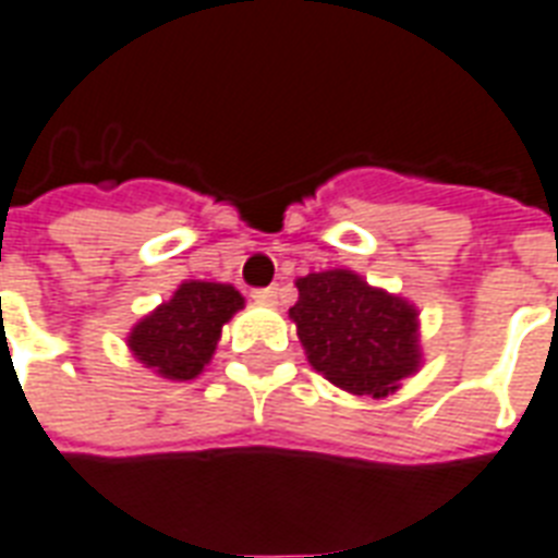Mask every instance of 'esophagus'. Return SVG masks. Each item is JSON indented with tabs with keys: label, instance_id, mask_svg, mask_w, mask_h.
<instances>
[{
	"label": "esophagus",
	"instance_id": "esophagus-1",
	"mask_svg": "<svg viewBox=\"0 0 558 558\" xmlns=\"http://www.w3.org/2000/svg\"><path fill=\"white\" fill-rule=\"evenodd\" d=\"M254 301H260V304H275V301H278V287L257 289V292H254Z\"/></svg>",
	"mask_w": 558,
	"mask_h": 558
}]
</instances>
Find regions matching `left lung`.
Listing matches in <instances>:
<instances>
[{
  "label": "left lung",
  "instance_id": "obj_1",
  "mask_svg": "<svg viewBox=\"0 0 558 558\" xmlns=\"http://www.w3.org/2000/svg\"><path fill=\"white\" fill-rule=\"evenodd\" d=\"M289 307L310 365L351 395L386 398L424 363L418 307L351 269L310 271Z\"/></svg>",
  "mask_w": 558,
  "mask_h": 558
}]
</instances>
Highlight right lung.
Returning <instances> with one entry per match:
<instances>
[{
	"label": "right lung",
	"mask_w": 558,
	"mask_h": 558,
	"mask_svg": "<svg viewBox=\"0 0 558 558\" xmlns=\"http://www.w3.org/2000/svg\"><path fill=\"white\" fill-rule=\"evenodd\" d=\"M242 307L245 298L231 283L184 280L169 301L131 327L128 351L157 377L193 380L216 354L222 327Z\"/></svg>",
	"instance_id": "1"
}]
</instances>
